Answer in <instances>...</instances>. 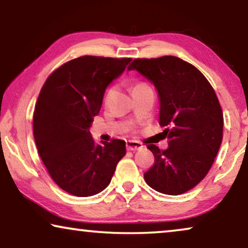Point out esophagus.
I'll use <instances>...</instances> for the list:
<instances>
[{
    "label": "esophagus",
    "instance_id": "1",
    "mask_svg": "<svg viewBox=\"0 0 248 248\" xmlns=\"http://www.w3.org/2000/svg\"><path fill=\"white\" fill-rule=\"evenodd\" d=\"M125 147H127L128 151H139V149H141L144 146H142V144H140L139 141L128 140L127 144H125Z\"/></svg>",
    "mask_w": 248,
    "mask_h": 248
}]
</instances>
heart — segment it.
<instances>
[{
	"instance_id": "heart-1",
	"label": "heart",
	"mask_w": 248,
	"mask_h": 248,
	"mask_svg": "<svg viewBox=\"0 0 248 248\" xmlns=\"http://www.w3.org/2000/svg\"><path fill=\"white\" fill-rule=\"evenodd\" d=\"M141 85H144V84H142V83H138V84H136V85L134 86V89H137V88H139V86H141ZM111 93H112V90H110L109 92H108L107 97H109V96L111 95Z\"/></svg>"
}]
</instances>
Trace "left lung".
<instances>
[{
    "instance_id": "left-lung-1",
    "label": "left lung",
    "mask_w": 248,
    "mask_h": 248,
    "mask_svg": "<svg viewBox=\"0 0 248 248\" xmlns=\"http://www.w3.org/2000/svg\"><path fill=\"white\" fill-rule=\"evenodd\" d=\"M137 71L152 83L159 99V124L169 148L148 149L155 164L144 174L157 192L177 195L194 187L210 170L222 141L224 117L214 89L193 65L175 56L135 59Z\"/></svg>"
}]
</instances>
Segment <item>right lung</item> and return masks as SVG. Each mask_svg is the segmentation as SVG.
Here are the masks:
<instances>
[{
    "label": "right lung",
    "mask_w": 248,
    "mask_h": 248,
    "mask_svg": "<svg viewBox=\"0 0 248 248\" xmlns=\"http://www.w3.org/2000/svg\"><path fill=\"white\" fill-rule=\"evenodd\" d=\"M130 58L82 56L62 65L45 82L33 113L36 146L55 183L76 197H91L109 186L125 142L96 144L90 128L108 86Z\"/></svg>",
    "instance_id": "add662e5"
}]
</instances>
